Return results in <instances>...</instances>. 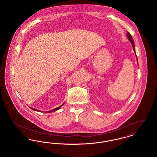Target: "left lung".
Listing matches in <instances>:
<instances>
[{"instance_id":"left-lung-1","label":"left lung","mask_w":157,"mask_h":157,"mask_svg":"<svg viewBox=\"0 0 157 157\" xmlns=\"http://www.w3.org/2000/svg\"><path fill=\"white\" fill-rule=\"evenodd\" d=\"M127 37L128 38V39H129V40L131 42V43L132 44V47H133V49H134V51L135 54V56H136V59H137V56H136V52H135V45L134 43V41H133V39H132V36L131 35V34L129 33V32H128L127 33ZM137 62H138V59H137Z\"/></svg>"}]
</instances>
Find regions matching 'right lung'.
Masks as SVG:
<instances>
[{
    "label": "right lung",
    "instance_id": "obj_1",
    "mask_svg": "<svg viewBox=\"0 0 157 157\" xmlns=\"http://www.w3.org/2000/svg\"><path fill=\"white\" fill-rule=\"evenodd\" d=\"M63 105V104L61 105L60 106H59V107H58V108H55V109H52V110H51V111H46V112H47V113H51V112H55V111H57V110H58V109H59L62 106V105ZM30 108L32 109H33V110H34V111H38V112H42V111H39V110H37V109H35V108H31V107H30ZM43 112H44V111H43Z\"/></svg>",
    "mask_w": 157,
    "mask_h": 157
}]
</instances>
